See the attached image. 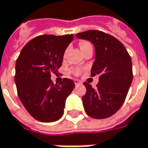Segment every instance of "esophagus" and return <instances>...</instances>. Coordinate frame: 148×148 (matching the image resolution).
I'll list each match as a JSON object with an SVG mask.
<instances>
[{
    "label": "esophagus",
    "mask_w": 148,
    "mask_h": 148,
    "mask_svg": "<svg viewBox=\"0 0 148 148\" xmlns=\"http://www.w3.org/2000/svg\"><path fill=\"white\" fill-rule=\"evenodd\" d=\"M74 84H75V85H79V84H81L82 82L80 81V80H79V79H74Z\"/></svg>",
    "instance_id": "34e87169"
}]
</instances>
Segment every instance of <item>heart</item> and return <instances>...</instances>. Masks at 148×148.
I'll list each match as a JSON object with an SVG mask.
<instances>
[{"label":"heart","instance_id":"1","mask_svg":"<svg viewBox=\"0 0 148 148\" xmlns=\"http://www.w3.org/2000/svg\"><path fill=\"white\" fill-rule=\"evenodd\" d=\"M79 48H80V50H81V51L86 49V48H89V47H91L90 43L89 42H87V41H81V42H79ZM73 73H74V74H79L80 73V69H73Z\"/></svg>","mask_w":148,"mask_h":148}]
</instances>
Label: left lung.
<instances>
[{
	"mask_svg": "<svg viewBox=\"0 0 148 148\" xmlns=\"http://www.w3.org/2000/svg\"><path fill=\"white\" fill-rule=\"evenodd\" d=\"M75 36L95 46L91 76H100L95 90L89 83H84L86 88L82 97L84 110L88 116L95 119L110 117L124 103L132 82V58L124 45L107 33L90 30Z\"/></svg>",
	"mask_w": 148,
	"mask_h": 148,
	"instance_id": "obj_1",
	"label": "left lung"
}]
</instances>
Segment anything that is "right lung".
<instances>
[{
  "label": "right lung",
  "mask_w": 148,
  "mask_h": 148,
  "mask_svg": "<svg viewBox=\"0 0 148 148\" xmlns=\"http://www.w3.org/2000/svg\"><path fill=\"white\" fill-rule=\"evenodd\" d=\"M73 34L42 35L29 41L16 62L15 83L22 105L28 113L42 122H53L63 116L67 97L74 88L72 79L60 84L51 80V73L62 66L66 48Z\"/></svg>",
  "instance_id": "obj_1"
}]
</instances>
